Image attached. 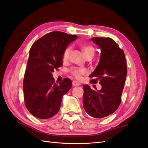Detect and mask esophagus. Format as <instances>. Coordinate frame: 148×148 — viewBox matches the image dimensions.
I'll use <instances>...</instances> for the list:
<instances>
[{"label": "esophagus", "mask_w": 148, "mask_h": 148, "mask_svg": "<svg viewBox=\"0 0 148 148\" xmlns=\"http://www.w3.org/2000/svg\"><path fill=\"white\" fill-rule=\"evenodd\" d=\"M72 84H73V86H78L80 85V84L79 82H78L76 80H73V82H72Z\"/></svg>", "instance_id": "obj_1"}]
</instances>
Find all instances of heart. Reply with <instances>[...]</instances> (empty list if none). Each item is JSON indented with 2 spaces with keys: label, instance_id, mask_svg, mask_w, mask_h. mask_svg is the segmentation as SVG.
Listing matches in <instances>:
<instances>
[{
  "label": "heart",
  "instance_id": "heart-1",
  "mask_svg": "<svg viewBox=\"0 0 148 148\" xmlns=\"http://www.w3.org/2000/svg\"><path fill=\"white\" fill-rule=\"evenodd\" d=\"M82 52L87 58V57L89 56H94L95 52V50L91 45H84L82 48ZM71 50V47L69 46L66 48L62 55L63 61H67L69 58V56ZM86 73V71L83 69H73L71 70V74L72 76H73L77 79H80L82 77V75Z\"/></svg>",
  "mask_w": 148,
  "mask_h": 148
}]
</instances>
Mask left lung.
Listing matches in <instances>:
<instances>
[{"label": "left lung", "mask_w": 148, "mask_h": 148, "mask_svg": "<svg viewBox=\"0 0 148 148\" xmlns=\"http://www.w3.org/2000/svg\"><path fill=\"white\" fill-rule=\"evenodd\" d=\"M101 49L100 60L89 77L91 83L101 85L99 91L84 85L83 106L86 112L95 118L109 116L118 108L124 88L127 66L125 53L110 38H92Z\"/></svg>", "instance_id": "8db88e82"}]
</instances>
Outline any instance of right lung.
Instances as JSON below:
<instances>
[{
  "label": "right lung",
  "instance_id": "add662e5",
  "mask_svg": "<svg viewBox=\"0 0 148 148\" xmlns=\"http://www.w3.org/2000/svg\"><path fill=\"white\" fill-rule=\"evenodd\" d=\"M76 35L53 31L36 41L29 51L23 79L24 101L33 116L49 119L59 112L62 96L71 88L70 78L56 84L52 72L62 65L66 48Z\"/></svg>",
  "mask_w": 148,
  "mask_h": 148
}]
</instances>
